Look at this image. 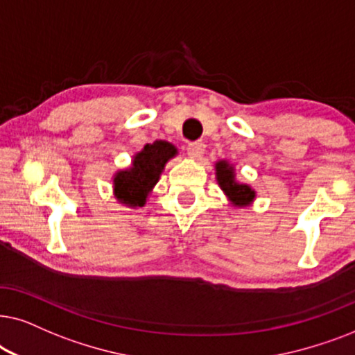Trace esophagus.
Here are the masks:
<instances>
[{"label": "esophagus", "instance_id": "1", "mask_svg": "<svg viewBox=\"0 0 355 355\" xmlns=\"http://www.w3.org/2000/svg\"><path fill=\"white\" fill-rule=\"evenodd\" d=\"M206 146L201 141H193V143H188L187 146V153L191 159H200L202 154H205Z\"/></svg>", "mask_w": 355, "mask_h": 355}]
</instances>
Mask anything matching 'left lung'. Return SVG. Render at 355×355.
Segmentation results:
<instances>
[{
  "instance_id": "left-lung-1",
  "label": "left lung",
  "mask_w": 355,
  "mask_h": 355,
  "mask_svg": "<svg viewBox=\"0 0 355 355\" xmlns=\"http://www.w3.org/2000/svg\"><path fill=\"white\" fill-rule=\"evenodd\" d=\"M216 173H217V182H219L220 188L225 191V195L232 200L235 206L248 205V202L254 198V191L252 188L247 185H239V183H235L232 167H230L227 162H224V160L216 164Z\"/></svg>"
}]
</instances>
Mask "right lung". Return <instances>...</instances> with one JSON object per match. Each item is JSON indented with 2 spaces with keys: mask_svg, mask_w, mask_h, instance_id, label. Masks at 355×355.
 <instances>
[{
  "mask_svg": "<svg viewBox=\"0 0 355 355\" xmlns=\"http://www.w3.org/2000/svg\"><path fill=\"white\" fill-rule=\"evenodd\" d=\"M177 154V149L165 141H155L146 144L139 154H136L133 167L125 172H118L113 185L118 200L128 206H144L146 196L157 183L165 162Z\"/></svg>",
  "mask_w": 355,
  "mask_h": 355,
  "instance_id": "right-lung-1",
  "label": "right lung"
}]
</instances>
